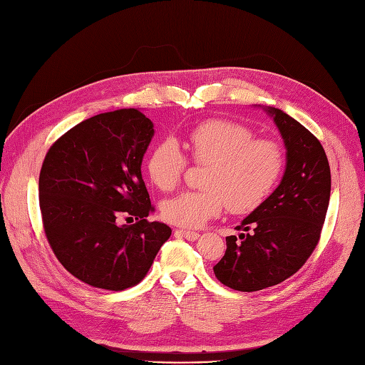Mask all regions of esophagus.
<instances>
[{"label": "esophagus", "mask_w": 365, "mask_h": 365, "mask_svg": "<svg viewBox=\"0 0 365 365\" xmlns=\"http://www.w3.org/2000/svg\"><path fill=\"white\" fill-rule=\"evenodd\" d=\"M175 235L182 236V238L189 240V241H196V240L200 238V233L198 232H190V230H182V229L175 230Z\"/></svg>", "instance_id": "obj_1"}]
</instances>
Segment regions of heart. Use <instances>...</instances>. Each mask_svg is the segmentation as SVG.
<instances>
[{"label": "heart", "mask_w": 365, "mask_h": 365, "mask_svg": "<svg viewBox=\"0 0 365 365\" xmlns=\"http://www.w3.org/2000/svg\"><path fill=\"white\" fill-rule=\"evenodd\" d=\"M247 125L210 120L185 135L182 147L196 164L207 165L204 190H185L161 204L163 218L180 227H201L227 205L232 213H249L273 192L284 170V152L272 140H253ZM187 160L180 144L165 138L150 150L145 170L160 190L180 182Z\"/></svg>", "instance_id": "b5f03b06"}]
</instances>
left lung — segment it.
<instances>
[{
  "label": "left lung",
  "mask_w": 365,
  "mask_h": 365,
  "mask_svg": "<svg viewBox=\"0 0 365 365\" xmlns=\"http://www.w3.org/2000/svg\"><path fill=\"white\" fill-rule=\"evenodd\" d=\"M284 140L279 185L227 236V250L213 272L224 285L256 292L297 273L319 241L330 201V165L319 140L292 116L265 107Z\"/></svg>",
  "instance_id": "1"
}]
</instances>
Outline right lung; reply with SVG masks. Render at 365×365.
<instances>
[{"mask_svg": "<svg viewBox=\"0 0 365 365\" xmlns=\"http://www.w3.org/2000/svg\"><path fill=\"white\" fill-rule=\"evenodd\" d=\"M153 123L136 109L95 115L48 149L39 172L47 241L64 269L92 287L120 292L149 272L172 229L153 210L141 175ZM125 215L137 222L118 226Z\"/></svg>", "mask_w": 365, "mask_h": 365, "instance_id": "right-lung-1", "label": "right lung"}]
</instances>
